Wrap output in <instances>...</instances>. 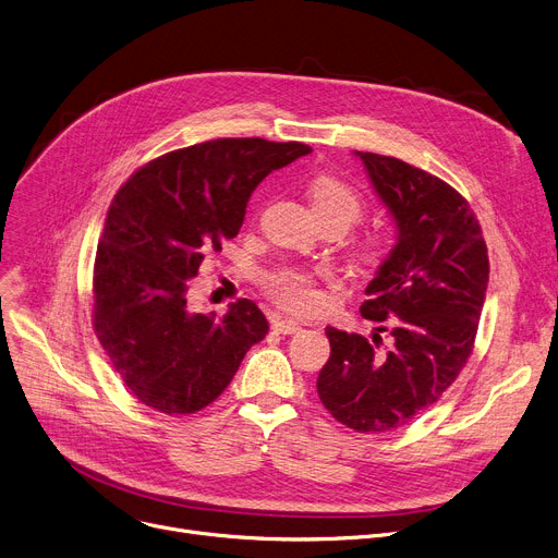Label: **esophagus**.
Returning a JSON list of instances; mask_svg holds the SVG:
<instances>
[{
    "label": "esophagus",
    "instance_id": "1",
    "mask_svg": "<svg viewBox=\"0 0 558 558\" xmlns=\"http://www.w3.org/2000/svg\"><path fill=\"white\" fill-rule=\"evenodd\" d=\"M272 331L281 333V336H292V333L302 331V324L294 322V319H275L272 322Z\"/></svg>",
    "mask_w": 558,
    "mask_h": 558
}]
</instances>
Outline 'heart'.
I'll use <instances>...</instances> for the list:
<instances>
[{"label":"heart","instance_id":"heart-1","mask_svg":"<svg viewBox=\"0 0 558 558\" xmlns=\"http://www.w3.org/2000/svg\"><path fill=\"white\" fill-rule=\"evenodd\" d=\"M311 205L319 220H342L351 227L360 214H363V198L360 193L333 173H317L308 182ZM378 247V241L372 243V250ZM329 270H304L283 266L266 275V288L270 298L288 311L311 313L322 304L319 281H329Z\"/></svg>","mask_w":558,"mask_h":558}]
</instances>
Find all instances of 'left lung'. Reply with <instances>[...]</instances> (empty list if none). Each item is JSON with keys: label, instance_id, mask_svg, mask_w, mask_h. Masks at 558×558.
Instances as JSON below:
<instances>
[{"label": "left lung", "instance_id": "left-lung-1", "mask_svg": "<svg viewBox=\"0 0 558 558\" xmlns=\"http://www.w3.org/2000/svg\"><path fill=\"white\" fill-rule=\"evenodd\" d=\"M397 220V245L367 286L372 340L326 329L322 405L355 433H389L439 401L473 353L488 283L482 227L462 193L412 163L360 153ZM380 332L390 342L381 347Z\"/></svg>", "mask_w": 558, "mask_h": 558}]
</instances>
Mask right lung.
<instances>
[{
  "mask_svg": "<svg viewBox=\"0 0 558 558\" xmlns=\"http://www.w3.org/2000/svg\"><path fill=\"white\" fill-rule=\"evenodd\" d=\"M300 142L211 140L171 150L117 191L94 260V331L123 385L163 414H193L232 383L268 319L250 300L222 317L186 311V279L222 250L252 191L302 155Z\"/></svg>",
  "mask_w": 558,
  "mask_h": 558,
  "instance_id": "add662e5",
  "label": "right lung"
}]
</instances>
